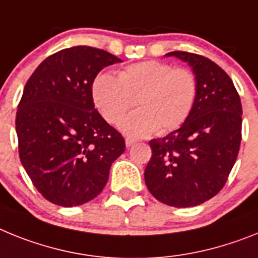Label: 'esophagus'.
I'll list each match as a JSON object with an SVG mask.
<instances>
[{
    "mask_svg": "<svg viewBox=\"0 0 258 258\" xmlns=\"http://www.w3.org/2000/svg\"><path fill=\"white\" fill-rule=\"evenodd\" d=\"M135 143H136L135 139H132V138H126V147H127V148L132 147V145L135 144Z\"/></svg>",
    "mask_w": 258,
    "mask_h": 258,
    "instance_id": "esophagus-1",
    "label": "esophagus"
}]
</instances>
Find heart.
I'll return each instance as SVG.
<instances>
[{"instance_id": "1", "label": "heart", "mask_w": 258, "mask_h": 258, "mask_svg": "<svg viewBox=\"0 0 258 258\" xmlns=\"http://www.w3.org/2000/svg\"><path fill=\"white\" fill-rule=\"evenodd\" d=\"M197 78L188 69H174L161 61H142L120 69L116 76L97 75L92 83V98L105 120L119 122L124 134L145 136L156 131L163 135L185 122L197 98Z\"/></svg>"}]
</instances>
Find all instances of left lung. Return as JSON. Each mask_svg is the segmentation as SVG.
<instances>
[{"label":"left lung","mask_w":258,"mask_h":258,"mask_svg":"<svg viewBox=\"0 0 258 258\" xmlns=\"http://www.w3.org/2000/svg\"><path fill=\"white\" fill-rule=\"evenodd\" d=\"M166 55L192 67L199 91L182 126L149 142L152 157L145 167V184L166 205L196 207L227 182L240 148L241 102L230 76L209 58L188 51Z\"/></svg>","instance_id":"obj_1"}]
</instances>
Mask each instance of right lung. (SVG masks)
Here are the masks:
<instances>
[{"mask_svg":"<svg viewBox=\"0 0 258 258\" xmlns=\"http://www.w3.org/2000/svg\"><path fill=\"white\" fill-rule=\"evenodd\" d=\"M116 62L102 49L73 46L49 55L24 86L15 120L19 158L36 189L55 205L93 200L126 149L92 98L97 74Z\"/></svg>","mask_w":258,"mask_h":258,"instance_id":"1","label":"right lung"}]
</instances>
